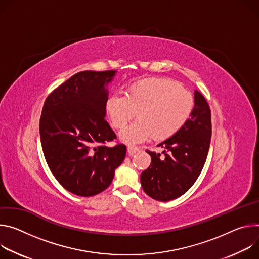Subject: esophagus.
<instances>
[{
    "label": "esophagus",
    "mask_w": 259,
    "mask_h": 259,
    "mask_svg": "<svg viewBox=\"0 0 259 259\" xmlns=\"http://www.w3.org/2000/svg\"><path fill=\"white\" fill-rule=\"evenodd\" d=\"M138 151H139V147L133 146V145H128V146H127V152H128L130 155H133L134 153H136V152H138Z\"/></svg>",
    "instance_id": "esophagus-1"
}]
</instances>
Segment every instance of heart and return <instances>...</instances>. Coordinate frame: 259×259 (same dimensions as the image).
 Masks as SVG:
<instances>
[{
    "label": "heart",
    "instance_id": "1",
    "mask_svg": "<svg viewBox=\"0 0 259 259\" xmlns=\"http://www.w3.org/2000/svg\"><path fill=\"white\" fill-rule=\"evenodd\" d=\"M194 108L192 95L166 78H148L134 82L124 94L112 95L106 110L112 125L123 128L137 115L139 119L120 133L122 140L139 143L162 141L174 136L189 119Z\"/></svg>",
    "mask_w": 259,
    "mask_h": 259
}]
</instances>
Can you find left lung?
<instances>
[{
	"label": "left lung",
	"instance_id": "8db88e82",
	"mask_svg": "<svg viewBox=\"0 0 259 259\" xmlns=\"http://www.w3.org/2000/svg\"><path fill=\"white\" fill-rule=\"evenodd\" d=\"M212 136L211 110L205 97L194 92V108L189 119L174 136L158 145L162 154L148 151L151 163L141 174L144 191L160 202L184 194L202 171Z\"/></svg>",
	"mask_w": 259,
	"mask_h": 259
}]
</instances>
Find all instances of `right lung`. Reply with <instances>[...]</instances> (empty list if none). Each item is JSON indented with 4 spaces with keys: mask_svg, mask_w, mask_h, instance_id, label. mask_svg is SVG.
<instances>
[{
    "mask_svg": "<svg viewBox=\"0 0 259 259\" xmlns=\"http://www.w3.org/2000/svg\"><path fill=\"white\" fill-rule=\"evenodd\" d=\"M116 71H83L56 88L45 100L40 138L51 173L68 191L93 196L112 182L126 146L108 147L116 135L105 119L107 85Z\"/></svg>",
    "mask_w": 259,
    "mask_h": 259,
    "instance_id": "1",
    "label": "right lung"
}]
</instances>
